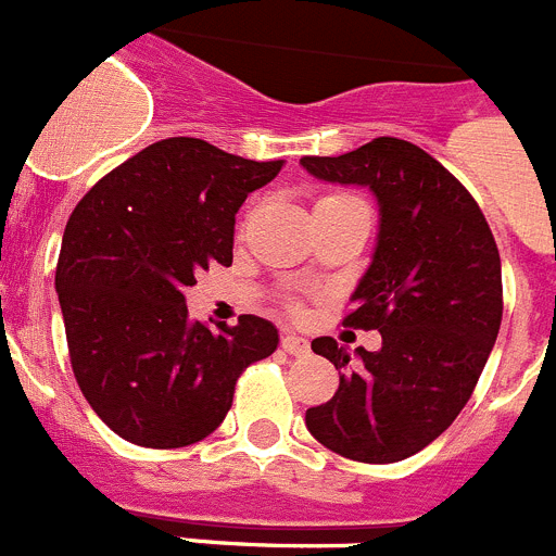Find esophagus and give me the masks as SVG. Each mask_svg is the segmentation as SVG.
<instances>
[{
    "label": "esophagus",
    "instance_id": "34e87169",
    "mask_svg": "<svg viewBox=\"0 0 556 556\" xmlns=\"http://www.w3.org/2000/svg\"><path fill=\"white\" fill-rule=\"evenodd\" d=\"M282 350L288 352V355H307L311 344H307V338L296 336V332H285V336H282Z\"/></svg>",
    "mask_w": 556,
    "mask_h": 556
}]
</instances>
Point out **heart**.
I'll list each match as a JSON object with an SVG mask.
<instances>
[{
  "label": "heart",
  "mask_w": 556,
  "mask_h": 556,
  "mask_svg": "<svg viewBox=\"0 0 556 556\" xmlns=\"http://www.w3.org/2000/svg\"><path fill=\"white\" fill-rule=\"evenodd\" d=\"M327 198H346V195H327ZM327 198H321V201H327Z\"/></svg>",
  "instance_id": "obj_1"
}]
</instances>
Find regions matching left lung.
<instances>
[{
	"label": "left lung",
	"instance_id": "1",
	"mask_svg": "<svg viewBox=\"0 0 556 556\" xmlns=\"http://www.w3.org/2000/svg\"><path fill=\"white\" fill-rule=\"evenodd\" d=\"M299 164L330 185L369 187L380 215L344 325L378 330L383 344L350 361L332 338L313 341L341 383L307 408V431L352 462H400L447 431L479 383L504 313L498 245L470 192L405 139Z\"/></svg>",
	"mask_w": 556,
	"mask_h": 556
}]
</instances>
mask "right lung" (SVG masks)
Masks as SVG:
<instances>
[{
	"instance_id": "obj_1",
	"label": "right lung",
	"mask_w": 556,
	"mask_h": 556,
	"mask_svg": "<svg viewBox=\"0 0 556 556\" xmlns=\"http://www.w3.org/2000/svg\"><path fill=\"white\" fill-rule=\"evenodd\" d=\"M282 164L162 139L75 206L55 291L77 386L117 437L159 451L201 442L224 422L245 366L277 350V327L260 316L218 332L190 321L185 288L231 263L235 215Z\"/></svg>"
}]
</instances>
